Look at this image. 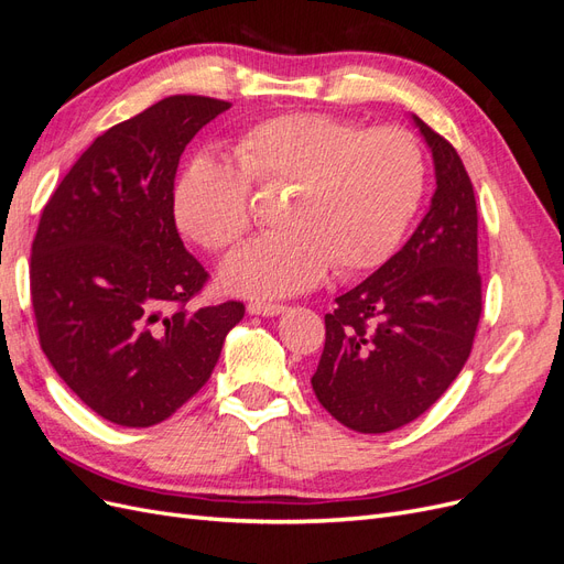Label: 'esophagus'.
Segmentation results:
<instances>
[{"label": "esophagus", "mask_w": 564, "mask_h": 564, "mask_svg": "<svg viewBox=\"0 0 564 564\" xmlns=\"http://www.w3.org/2000/svg\"><path fill=\"white\" fill-rule=\"evenodd\" d=\"M247 311L251 315H280V313H284V305H280V303H265V301H251L247 305Z\"/></svg>", "instance_id": "34e87169"}]
</instances>
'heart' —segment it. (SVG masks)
<instances>
[{"label":"heart","instance_id":"obj_1","mask_svg":"<svg viewBox=\"0 0 564 564\" xmlns=\"http://www.w3.org/2000/svg\"><path fill=\"white\" fill-rule=\"evenodd\" d=\"M289 187L278 232L261 235L224 268V284L251 296L296 294L332 268L357 275L386 263L421 207L425 160L400 127L367 129L324 112H286L240 133L235 162L199 155L176 185L185 237L224 253L253 224V191Z\"/></svg>","mask_w":564,"mask_h":564}]
</instances>
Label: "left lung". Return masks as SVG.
Returning <instances> with one entry per match:
<instances>
[{
    "label": "left lung",
    "instance_id": "left-lung-1",
    "mask_svg": "<svg viewBox=\"0 0 564 564\" xmlns=\"http://www.w3.org/2000/svg\"><path fill=\"white\" fill-rule=\"evenodd\" d=\"M433 150L435 195L406 245L324 315L319 404L357 433L419 419L464 369L482 315L477 204L454 145L414 117Z\"/></svg>",
    "mask_w": 564,
    "mask_h": 564
}]
</instances>
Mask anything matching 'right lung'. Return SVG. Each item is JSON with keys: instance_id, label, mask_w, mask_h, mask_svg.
Returning <instances> with one entry per match:
<instances>
[{"instance_id": "add662e5", "label": "right lung", "mask_w": 564, "mask_h": 564, "mask_svg": "<svg viewBox=\"0 0 564 564\" xmlns=\"http://www.w3.org/2000/svg\"><path fill=\"white\" fill-rule=\"evenodd\" d=\"M228 100L169 96L82 152L42 212L30 296L51 367L124 429L172 416L209 381L245 303L193 308L209 272L174 218L178 160Z\"/></svg>"}]
</instances>
